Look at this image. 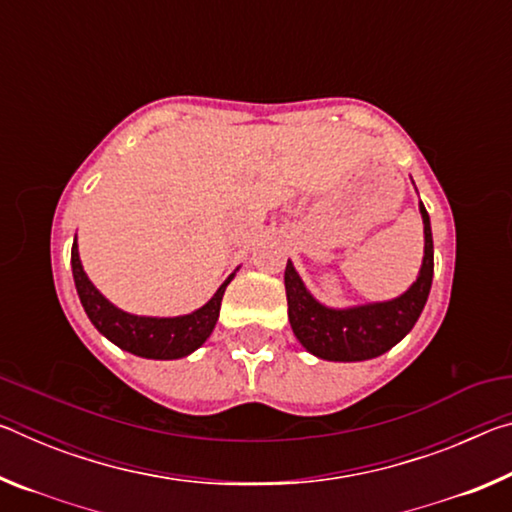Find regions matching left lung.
Returning a JSON list of instances; mask_svg holds the SVG:
<instances>
[{"mask_svg": "<svg viewBox=\"0 0 512 512\" xmlns=\"http://www.w3.org/2000/svg\"><path fill=\"white\" fill-rule=\"evenodd\" d=\"M420 214L424 225L422 266L415 282L397 298L352 307H327L305 287L289 259L284 271L289 323L309 354L325 361H366L388 352L411 332L427 305L433 280L431 221L422 203Z\"/></svg>", "mask_w": 512, "mask_h": 512, "instance_id": "obj_1", "label": "left lung"}]
</instances>
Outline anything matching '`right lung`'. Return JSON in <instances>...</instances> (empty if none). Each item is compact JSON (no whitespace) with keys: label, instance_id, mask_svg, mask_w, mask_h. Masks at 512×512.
Returning <instances> with one entry per match:
<instances>
[{"label":"right lung","instance_id":"add662e5","mask_svg":"<svg viewBox=\"0 0 512 512\" xmlns=\"http://www.w3.org/2000/svg\"><path fill=\"white\" fill-rule=\"evenodd\" d=\"M237 271L239 266L225 277L214 296L207 300L203 307L194 309L192 314L137 316L131 314V311H124L117 305H112V302L94 287L81 264L76 237L72 246V273L76 293H79L81 305L85 309V314H88L90 323L97 327L99 334L106 336L110 343H115L117 348L144 359H183L201 348V345L210 339L216 320H219L223 293L232 282V277L237 275Z\"/></svg>","mask_w":512,"mask_h":512}]
</instances>
